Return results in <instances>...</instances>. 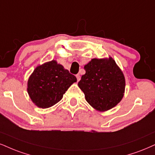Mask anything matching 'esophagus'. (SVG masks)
<instances>
[{"label":"esophagus","instance_id":"1","mask_svg":"<svg viewBox=\"0 0 155 155\" xmlns=\"http://www.w3.org/2000/svg\"><path fill=\"white\" fill-rule=\"evenodd\" d=\"M76 78H77L78 81H79L80 80H81V75H80V74H76Z\"/></svg>","mask_w":155,"mask_h":155}]
</instances>
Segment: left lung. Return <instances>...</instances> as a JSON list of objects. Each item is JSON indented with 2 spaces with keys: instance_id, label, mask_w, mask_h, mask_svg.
<instances>
[{
  "instance_id": "obj_1",
  "label": "left lung",
  "mask_w": 155,
  "mask_h": 155,
  "mask_svg": "<svg viewBox=\"0 0 155 155\" xmlns=\"http://www.w3.org/2000/svg\"><path fill=\"white\" fill-rule=\"evenodd\" d=\"M78 86L85 100L94 109L106 111L115 107L123 98L126 81L123 72L115 60L108 58L92 59L84 66Z\"/></svg>"
}]
</instances>
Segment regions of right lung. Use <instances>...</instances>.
<instances>
[{
	"label": "right lung",
	"instance_id": "obj_1",
	"mask_svg": "<svg viewBox=\"0 0 155 155\" xmlns=\"http://www.w3.org/2000/svg\"><path fill=\"white\" fill-rule=\"evenodd\" d=\"M77 78L56 60L37 66L27 82V92L32 102L41 108L53 106Z\"/></svg>",
	"mask_w": 155,
	"mask_h": 155
}]
</instances>
